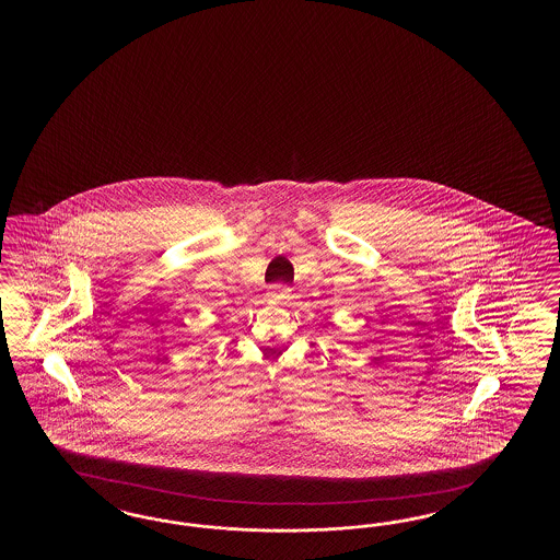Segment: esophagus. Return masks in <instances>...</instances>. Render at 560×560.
I'll return each mask as SVG.
<instances>
[{
  "instance_id": "obj_1",
  "label": "esophagus",
  "mask_w": 560,
  "mask_h": 560,
  "mask_svg": "<svg viewBox=\"0 0 560 560\" xmlns=\"http://www.w3.org/2000/svg\"><path fill=\"white\" fill-rule=\"evenodd\" d=\"M290 300H292V288H290V285L282 284V282L270 285L268 302H270L272 306H285Z\"/></svg>"
}]
</instances>
